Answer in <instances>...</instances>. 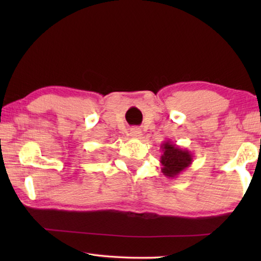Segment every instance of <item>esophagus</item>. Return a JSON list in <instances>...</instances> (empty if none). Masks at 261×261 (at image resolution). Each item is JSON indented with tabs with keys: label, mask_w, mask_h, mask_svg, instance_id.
Segmentation results:
<instances>
[{
	"label": "esophagus",
	"mask_w": 261,
	"mask_h": 261,
	"mask_svg": "<svg viewBox=\"0 0 261 261\" xmlns=\"http://www.w3.org/2000/svg\"><path fill=\"white\" fill-rule=\"evenodd\" d=\"M141 130L139 129V127H137V126H135V127H131V130H130V136L131 137H134V138H140L141 137Z\"/></svg>",
	"instance_id": "obj_1"
}]
</instances>
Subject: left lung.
Returning <instances> with one entry per match:
<instances>
[{"instance_id":"1","label":"left lung","mask_w":261,"mask_h":261,"mask_svg":"<svg viewBox=\"0 0 261 261\" xmlns=\"http://www.w3.org/2000/svg\"><path fill=\"white\" fill-rule=\"evenodd\" d=\"M161 171L169 178L177 177L193 161V155L189 149L179 147L170 140H166L161 145Z\"/></svg>"}]
</instances>
